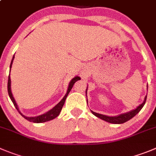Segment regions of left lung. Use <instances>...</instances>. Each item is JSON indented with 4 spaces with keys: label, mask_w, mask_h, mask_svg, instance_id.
<instances>
[{
    "label": "left lung",
    "mask_w": 156,
    "mask_h": 156,
    "mask_svg": "<svg viewBox=\"0 0 156 156\" xmlns=\"http://www.w3.org/2000/svg\"><path fill=\"white\" fill-rule=\"evenodd\" d=\"M87 90H88V87H87L86 91H85L86 96H87ZM147 90H148V86H147ZM146 98H147V95H145L143 102H142V104L139 105L136 108L133 109V110H132V111L130 112H126V113H122V114H120L119 115H116V116H108V115H105L98 114V113L94 112L91 111V112L94 115L96 116V117L99 118V119H102V120L105 121V122H109V123H112V124H122V123H125V122H126L127 121L130 120L131 119H132L134 116L136 115L141 111V109L142 108L144 105L145 104ZM87 102H88V98H87Z\"/></svg>",
    "instance_id": "1"
}]
</instances>
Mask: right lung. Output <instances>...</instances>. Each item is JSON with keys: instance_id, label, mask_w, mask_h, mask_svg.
I'll list each match as a JSON object with an SVG mask.
<instances>
[{"instance_id": "add662e5", "label": "right lung", "mask_w": 156, "mask_h": 156, "mask_svg": "<svg viewBox=\"0 0 156 156\" xmlns=\"http://www.w3.org/2000/svg\"><path fill=\"white\" fill-rule=\"evenodd\" d=\"M14 58V55L13 56L12 60H11V65H10V72H11V66H12V63H13ZM78 80H81V78L78 76H75V78H73L71 80V81L69 82V85H68V90H67V92L66 94H65V95L64 96V98L61 100L60 102L58 103V104H57L53 108L49 110V111L47 112L44 113V114L40 115H37V116H33V117H27V116H25L24 115H23L22 113L21 112L20 110H19V108L18 106H17V104L16 103L15 99H14V96H13L12 94V92H11V77H10V74H9V76H8V94H9L10 98H11V100L12 101L13 104H14V105L15 106L16 109H17V111H18V112L21 115L22 117H24V119H27V120L29 121V122H34V123H42V122H48V121L52 120V119H55V118L58 117V116L59 115L61 111H62V107H63L64 104H65V101L67 98V96H68V94H69L70 91H71L72 87H73L74 84H75L77 81H78Z\"/></svg>"}]
</instances>
